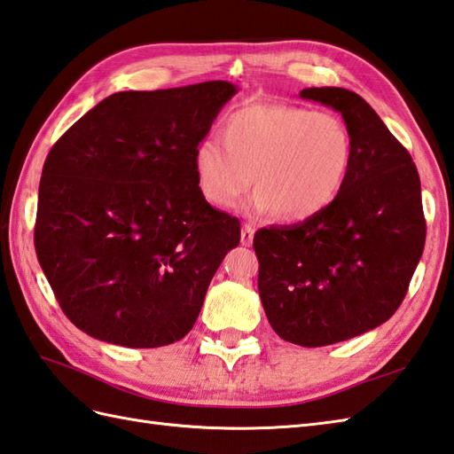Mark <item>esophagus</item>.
<instances>
[{
  "label": "esophagus",
  "instance_id": "esophagus-1",
  "mask_svg": "<svg viewBox=\"0 0 454 454\" xmlns=\"http://www.w3.org/2000/svg\"><path fill=\"white\" fill-rule=\"evenodd\" d=\"M253 234H255V228H253L251 224L241 226V246L249 247L253 244Z\"/></svg>",
  "mask_w": 454,
  "mask_h": 454
}]
</instances>
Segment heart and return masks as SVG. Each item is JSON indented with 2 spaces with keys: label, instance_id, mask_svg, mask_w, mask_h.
<instances>
[{
  "label": "heart",
  "instance_id": "obj_1",
  "mask_svg": "<svg viewBox=\"0 0 454 454\" xmlns=\"http://www.w3.org/2000/svg\"><path fill=\"white\" fill-rule=\"evenodd\" d=\"M354 139L340 115L282 102L230 112L223 139L207 135L193 151L197 187L210 205L231 208L251 185V208L280 223H303L329 208L350 177Z\"/></svg>",
  "mask_w": 454,
  "mask_h": 454
}]
</instances>
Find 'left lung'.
<instances>
[{
    "label": "left lung",
    "instance_id": "1",
    "mask_svg": "<svg viewBox=\"0 0 454 454\" xmlns=\"http://www.w3.org/2000/svg\"><path fill=\"white\" fill-rule=\"evenodd\" d=\"M301 98L342 114L354 164L339 199L294 226L259 230V296L272 329L317 348L375 329L403 303L426 244L412 156L360 94L303 89Z\"/></svg>",
    "mask_w": 454,
    "mask_h": 454
}]
</instances>
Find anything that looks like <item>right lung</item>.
I'll use <instances>...</instances> for the list:
<instances>
[{"instance_id": "add662e5", "label": "right lung", "mask_w": 454, "mask_h": 454, "mask_svg": "<svg viewBox=\"0 0 454 454\" xmlns=\"http://www.w3.org/2000/svg\"><path fill=\"white\" fill-rule=\"evenodd\" d=\"M228 81L104 98L51 146L35 247L67 319L128 348L193 329L239 223L197 187L193 151L234 97Z\"/></svg>"}]
</instances>
